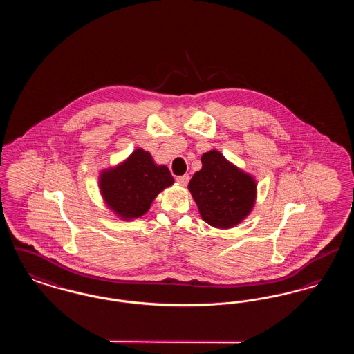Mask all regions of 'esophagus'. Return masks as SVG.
Here are the masks:
<instances>
[{"mask_svg": "<svg viewBox=\"0 0 354 354\" xmlns=\"http://www.w3.org/2000/svg\"><path fill=\"white\" fill-rule=\"evenodd\" d=\"M188 180H189V176L188 175H182V176H178L176 178V182L179 183L180 185H187V183H188Z\"/></svg>", "mask_w": 354, "mask_h": 354, "instance_id": "34e87169", "label": "esophagus"}]
</instances>
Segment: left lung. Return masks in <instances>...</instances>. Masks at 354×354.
<instances>
[{
    "label": "left lung",
    "mask_w": 354,
    "mask_h": 354,
    "mask_svg": "<svg viewBox=\"0 0 354 354\" xmlns=\"http://www.w3.org/2000/svg\"><path fill=\"white\" fill-rule=\"evenodd\" d=\"M188 189L202 219L219 230L240 224L252 212L257 198L256 179L216 149L203 153L202 169L194 174Z\"/></svg>",
    "instance_id": "left-lung-1"
}]
</instances>
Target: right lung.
I'll list each match as a JSON object with an SVG mask.
<instances>
[{
	"mask_svg": "<svg viewBox=\"0 0 354 354\" xmlns=\"http://www.w3.org/2000/svg\"><path fill=\"white\" fill-rule=\"evenodd\" d=\"M174 182L167 166L156 165L151 153L140 147L117 166L102 169L98 176L103 202L124 221L143 216L153 199Z\"/></svg>",
	"mask_w": 354,
	"mask_h": 354,
	"instance_id": "right-lung-1",
	"label": "right lung"
}]
</instances>
